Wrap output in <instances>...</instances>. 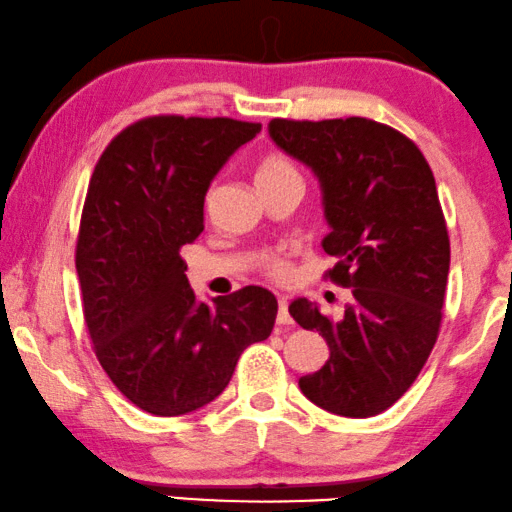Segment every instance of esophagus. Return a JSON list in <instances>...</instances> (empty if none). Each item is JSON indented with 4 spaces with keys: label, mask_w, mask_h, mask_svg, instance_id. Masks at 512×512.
Masks as SVG:
<instances>
[{
    "label": "esophagus",
    "mask_w": 512,
    "mask_h": 512,
    "mask_svg": "<svg viewBox=\"0 0 512 512\" xmlns=\"http://www.w3.org/2000/svg\"><path fill=\"white\" fill-rule=\"evenodd\" d=\"M276 322L278 325H292V315H290V311H287V301H283L280 299L278 301V313H276Z\"/></svg>",
    "instance_id": "34e87169"
}]
</instances>
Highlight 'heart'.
<instances>
[{"label": "heart", "mask_w": 512, "mask_h": 512, "mask_svg": "<svg viewBox=\"0 0 512 512\" xmlns=\"http://www.w3.org/2000/svg\"><path fill=\"white\" fill-rule=\"evenodd\" d=\"M285 178H301L294 164L287 160L285 155H269L264 157L257 169V183H271V181H285ZM266 276L283 280L287 276V264L280 257H269L264 262Z\"/></svg>", "instance_id": "1"}]
</instances>
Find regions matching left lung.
<instances>
[{"label": "left lung", "instance_id": "obj_1", "mask_svg": "<svg viewBox=\"0 0 512 512\" xmlns=\"http://www.w3.org/2000/svg\"><path fill=\"white\" fill-rule=\"evenodd\" d=\"M269 134L318 176L331 227L322 248L336 259L325 276L352 287L341 320L308 299L290 304L329 345L299 387L329 413L373 417L415 383L441 329L450 239L434 174L408 136L369 118H276Z\"/></svg>", "mask_w": 512, "mask_h": 512}]
</instances>
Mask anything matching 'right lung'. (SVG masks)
Wrapping results in <instances>:
<instances>
[{"instance_id": "add662e5", "label": "right lung", "mask_w": 512, "mask_h": 512, "mask_svg": "<svg viewBox=\"0 0 512 512\" xmlns=\"http://www.w3.org/2000/svg\"><path fill=\"white\" fill-rule=\"evenodd\" d=\"M259 129L150 115L115 136L90 178L76 241L85 327L111 383L150 415L220 397L241 352L276 322V297L257 285L199 304L181 257L204 232L208 185Z\"/></svg>"}]
</instances>
